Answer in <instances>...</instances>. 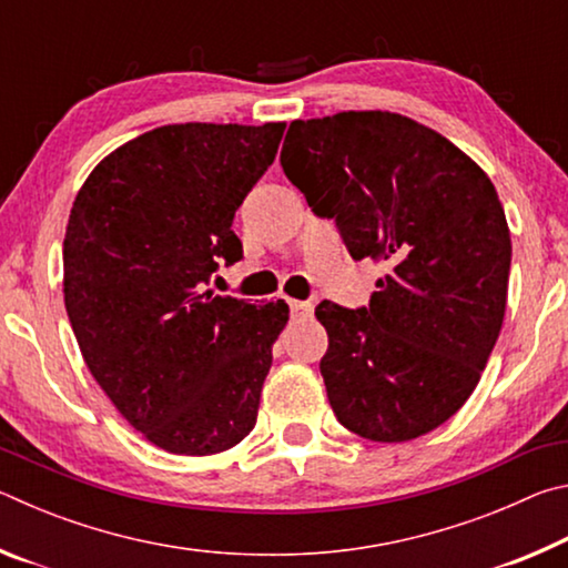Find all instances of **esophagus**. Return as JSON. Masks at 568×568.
<instances>
[{"instance_id": "34e87169", "label": "esophagus", "mask_w": 568, "mask_h": 568, "mask_svg": "<svg viewBox=\"0 0 568 568\" xmlns=\"http://www.w3.org/2000/svg\"><path fill=\"white\" fill-rule=\"evenodd\" d=\"M287 305H291L293 318H311V313H313V305L311 303H305V301H287Z\"/></svg>"}]
</instances>
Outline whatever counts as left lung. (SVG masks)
<instances>
[{
    "mask_svg": "<svg viewBox=\"0 0 568 568\" xmlns=\"http://www.w3.org/2000/svg\"><path fill=\"white\" fill-rule=\"evenodd\" d=\"M281 165L353 261L388 267L368 307H315L335 418L378 444L438 428L501 333L511 233L494 182L444 134L381 110L291 122Z\"/></svg>",
    "mask_w": 568,
    "mask_h": 568,
    "instance_id": "left-lung-1",
    "label": "left lung"
}]
</instances>
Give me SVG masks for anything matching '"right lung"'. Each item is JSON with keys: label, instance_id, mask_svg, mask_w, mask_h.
<instances>
[{"label": "right lung", "instance_id": "obj_1", "mask_svg": "<svg viewBox=\"0 0 568 568\" xmlns=\"http://www.w3.org/2000/svg\"><path fill=\"white\" fill-rule=\"evenodd\" d=\"M283 132L165 124L110 152L74 197L62 247L74 338L122 418L168 454H220L257 420L287 305L205 285L243 257L235 210Z\"/></svg>", "mask_w": 568, "mask_h": 568}]
</instances>
